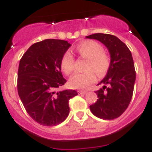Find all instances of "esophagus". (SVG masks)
I'll list each match as a JSON object with an SVG mask.
<instances>
[{"mask_svg": "<svg viewBox=\"0 0 152 152\" xmlns=\"http://www.w3.org/2000/svg\"><path fill=\"white\" fill-rule=\"evenodd\" d=\"M78 93H79V94H83V95H86V93H87V91H84V90H79V91H78Z\"/></svg>", "mask_w": 152, "mask_h": 152, "instance_id": "1", "label": "esophagus"}]
</instances>
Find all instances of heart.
I'll use <instances>...</instances> for the list:
<instances>
[{
	"instance_id": "1",
	"label": "heart",
	"mask_w": 152,
	"mask_h": 152,
	"mask_svg": "<svg viewBox=\"0 0 152 152\" xmlns=\"http://www.w3.org/2000/svg\"><path fill=\"white\" fill-rule=\"evenodd\" d=\"M76 51L88 60L85 73H77L69 79V86L73 88L86 89L96 81V74H104L110 66V58L102 50V45L95 41L87 40L82 42L76 46ZM61 69L66 75L74 70V57L69 52L63 56L61 63Z\"/></svg>"
}]
</instances>
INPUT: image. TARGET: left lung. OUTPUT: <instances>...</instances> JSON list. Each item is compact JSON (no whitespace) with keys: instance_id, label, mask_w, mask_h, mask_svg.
Segmentation results:
<instances>
[{"instance_id":"8db88e82","label":"left lung","mask_w":152,"mask_h":152,"mask_svg":"<svg viewBox=\"0 0 152 152\" xmlns=\"http://www.w3.org/2000/svg\"><path fill=\"white\" fill-rule=\"evenodd\" d=\"M86 38L102 42L110 57L106 76L98 84H102L103 87L95 91L98 99L90 106V110L98 118L113 120L126 110L132 99L136 81L132 54L125 44L114 35L96 33Z\"/></svg>"}]
</instances>
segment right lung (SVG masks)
Wrapping results in <instances>:
<instances>
[{"mask_svg":"<svg viewBox=\"0 0 152 152\" xmlns=\"http://www.w3.org/2000/svg\"><path fill=\"white\" fill-rule=\"evenodd\" d=\"M71 45L59 39H45L30 46L19 64L17 89L28 115L39 124L53 126L69 113V101L75 90L57 91L66 80L61 63Z\"/></svg>","mask_w":152,"mask_h":152,"instance_id":"1","label":"right lung"}]
</instances>
